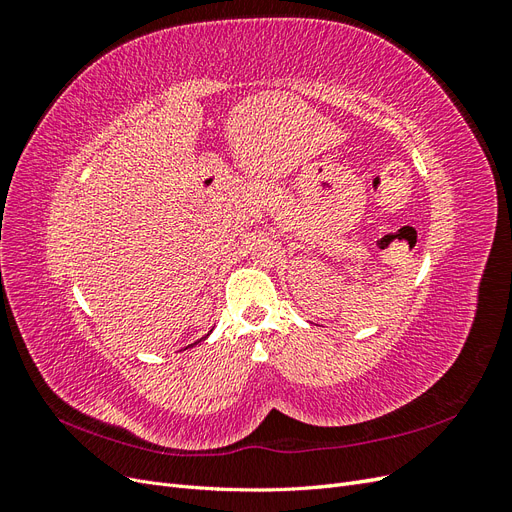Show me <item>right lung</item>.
I'll use <instances>...</instances> for the list:
<instances>
[{
    "label": "right lung",
    "mask_w": 512,
    "mask_h": 512,
    "mask_svg": "<svg viewBox=\"0 0 512 512\" xmlns=\"http://www.w3.org/2000/svg\"><path fill=\"white\" fill-rule=\"evenodd\" d=\"M207 335H209V333H207ZM207 335H205V337H207ZM205 337H203V339H205ZM194 344H198V342H194ZM194 344H190V346H194ZM190 346H188V348H190Z\"/></svg>",
    "instance_id": "obj_1"
}]
</instances>
